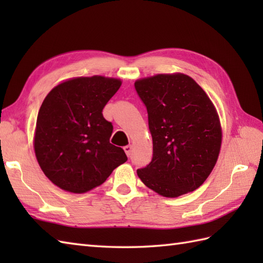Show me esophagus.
Wrapping results in <instances>:
<instances>
[{"instance_id":"esophagus-1","label":"esophagus","mask_w":263,"mask_h":263,"mask_svg":"<svg viewBox=\"0 0 263 263\" xmlns=\"http://www.w3.org/2000/svg\"><path fill=\"white\" fill-rule=\"evenodd\" d=\"M124 152H125L127 157H130V156L132 155V146H131V144H127V146L124 147Z\"/></svg>"}]
</instances>
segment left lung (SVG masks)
Listing matches in <instances>:
<instances>
[{"label":"left lung","instance_id":"1","mask_svg":"<svg viewBox=\"0 0 263 263\" xmlns=\"http://www.w3.org/2000/svg\"><path fill=\"white\" fill-rule=\"evenodd\" d=\"M147 108L153 158L137 171L149 189L167 198L197 190L219 155L221 130L214 104L189 76L157 74L138 80Z\"/></svg>","mask_w":263,"mask_h":263}]
</instances>
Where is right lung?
<instances>
[{
  "label": "right lung",
  "instance_id": "add662e5",
  "mask_svg": "<svg viewBox=\"0 0 263 263\" xmlns=\"http://www.w3.org/2000/svg\"><path fill=\"white\" fill-rule=\"evenodd\" d=\"M120 87L121 80L110 78H76L55 87L44 99L37 116L35 153L55 185L87 192L127 160L124 150L109 142L113 124L103 116Z\"/></svg>",
  "mask_w": 263,
  "mask_h": 263
}]
</instances>
